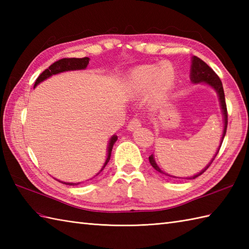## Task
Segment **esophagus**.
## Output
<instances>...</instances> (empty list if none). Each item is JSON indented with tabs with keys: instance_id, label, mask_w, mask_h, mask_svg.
<instances>
[{
	"instance_id": "esophagus-1",
	"label": "esophagus",
	"mask_w": 249,
	"mask_h": 249,
	"mask_svg": "<svg viewBox=\"0 0 249 249\" xmlns=\"http://www.w3.org/2000/svg\"><path fill=\"white\" fill-rule=\"evenodd\" d=\"M141 126V121L138 119V118H135V119H133L131 120L129 123H128V125H127V129L128 130H136L137 128H139Z\"/></svg>"
}]
</instances>
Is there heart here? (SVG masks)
<instances>
[{
    "label": "heart",
    "mask_w": 249,
    "mask_h": 249,
    "mask_svg": "<svg viewBox=\"0 0 249 249\" xmlns=\"http://www.w3.org/2000/svg\"><path fill=\"white\" fill-rule=\"evenodd\" d=\"M176 82V71L171 64L144 65L136 68L127 81L128 92L135 96L145 94L150 89L151 96L162 98L170 91Z\"/></svg>",
    "instance_id": "obj_1"
}]
</instances>
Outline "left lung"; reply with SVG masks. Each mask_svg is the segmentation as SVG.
Here are the masks:
<instances>
[{"label":"left lung","instance_id":"left-lung-1","mask_svg":"<svg viewBox=\"0 0 249 249\" xmlns=\"http://www.w3.org/2000/svg\"><path fill=\"white\" fill-rule=\"evenodd\" d=\"M190 80H192L193 83H200V82H204L206 84H209V86L212 87L216 92L218 94V97H219V102H220V106H221V110H223V114H224V133H223V137H221V140H220V144L217 152H216V154L214 155V157L212 158V160L209 163L208 166H206L202 171H200L198 174H196V176L192 177V178H186L188 179H193L198 178L199 176H201L206 169H208L211 163L213 162V160H215L216 155L218 154L219 149L221 146V143H223L224 138H225V135H226V131H227V125H228V112H227V105H226V99H225V93H224V88H223V83H221L219 77L216 75L215 71L211 68L208 64H206L205 62H203L201 59H199L198 56H193V60H192V68H190ZM149 160L150 163L152 165V167L155 169L156 171L160 172L161 174H165V176L168 177H171V178H177V177H172V176H169L168 173L163 172L162 170H160V168L157 166V163L155 162L154 160V156L153 154L149 157Z\"/></svg>","mask_w":249,"mask_h":249}]
</instances>
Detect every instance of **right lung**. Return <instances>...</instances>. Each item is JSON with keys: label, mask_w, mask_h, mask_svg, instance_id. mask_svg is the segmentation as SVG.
Segmentation results:
<instances>
[{"label": "right lung", "mask_w": 249, "mask_h": 249, "mask_svg": "<svg viewBox=\"0 0 249 249\" xmlns=\"http://www.w3.org/2000/svg\"><path fill=\"white\" fill-rule=\"evenodd\" d=\"M89 57H82V59H77V57H64V59H61L59 61L54 62L53 64H51L49 66V68H47L43 72L40 73L38 76V78L36 79L35 84H34V88L37 86V84L40 83L41 81L46 80L47 78L51 77L52 75H56V73H60L63 71H78V70H84V68H87L88 64H89ZM118 140V137L116 136H112L111 137V139L109 141V145H108V155H107V160H106L104 166L102 168V170H100L96 176L102 172L104 170V168L107 166V163L110 160V156H111V151H112V147L113 144L115 143V141ZM59 181V179H57ZM61 182V181H59ZM63 184H66V185H78L79 183H66V182H61Z\"/></svg>", "instance_id": "obj_1"}]
</instances>
